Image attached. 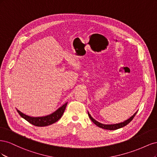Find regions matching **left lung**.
I'll list each match as a JSON object with an SVG mask.
<instances>
[{
	"label": "left lung",
	"instance_id": "1",
	"mask_svg": "<svg viewBox=\"0 0 157 157\" xmlns=\"http://www.w3.org/2000/svg\"><path fill=\"white\" fill-rule=\"evenodd\" d=\"M136 113H137V112L136 113H134V115H133V116H132L130 118H128V120L125 121L124 122H123L119 123V124H101V123H100V122L96 121L95 119H94V118L91 117V115H90V113L88 112L89 118H90V119H91V121L94 123L95 124H96V126H98L99 128H103V129L109 130H117V129H118V128H122V127L126 126L128 124H129V123L133 120V118H134V117L136 116Z\"/></svg>",
	"mask_w": 157,
	"mask_h": 157
}]
</instances>
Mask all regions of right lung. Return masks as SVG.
<instances>
[{
	"mask_svg": "<svg viewBox=\"0 0 157 157\" xmlns=\"http://www.w3.org/2000/svg\"><path fill=\"white\" fill-rule=\"evenodd\" d=\"M67 103H65L63 106L59 107L58 110L51 114V115L41 117H31L25 115V114H23L19 110H17V111L22 118H24L33 125H35L36 126H46L54 124L62 117L66 106H67Z\"/></svg>",
	"mask_w": 157,
	"mask_h": 157,
	"instance_id": "1",
	"label": "right lung"
}]
</instances>
